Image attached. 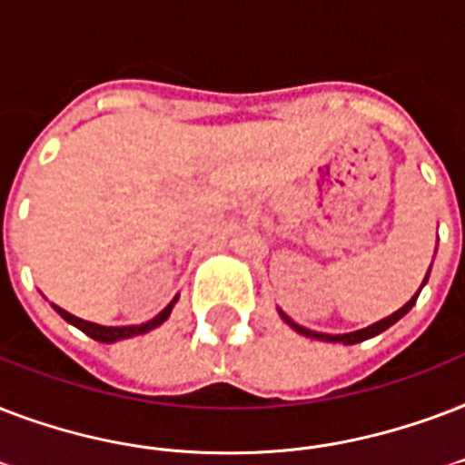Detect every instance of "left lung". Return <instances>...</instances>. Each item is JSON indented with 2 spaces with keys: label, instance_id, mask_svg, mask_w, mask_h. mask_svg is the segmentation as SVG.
I'll return each mask as SVG.
<instances>
[{
  "label": "left lung",
  "instance_id": "1",
  "mask_svg": "<svg viewBox=\"0 0 465 465\" xmlns=\"http://www.w3.org/2000/svg\"><path fill=\"white\" fill-rule=\"evenodd\" d=\"M427 276H430V272H427ZM427 276H424V282H427ZM424 282H422V286H424ZM420 291H422V289H420ZM420 291H417L415 296L410 298L408 303L402 305L401 311H395L393 315H388L386 320H379V322H373V325L363 327V330H359V332H349V334H322V332H311V330H305V327L296 325V322H293V320H291V318H286L283 312H282V318H283V322H289V325L293 327L296 332L305 334V337H312V340L341 341V344H356V341H363V340H369V337H376V334H381V332H383V330H388V327H391V325H395V322H398V320H401L402 315H405V312H408L410 308H412V305H415L417 296H420Z\"/></svg>",
  "mask_w": 465,
  "mask_h": 465
}]
</instances>
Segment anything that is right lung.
<instances>
[{
	"label": "right lung",
	"instance_id": "obj_1",
	"mask_svg": "<svg viewBox=\"0 0 465 465\" xmlns=\"http://www.w3.org/2000/svg\"><path fill=\"white\" fill-rule=\"evenodd\" d=\"M174 303H176V298H174V301H172V303L167 305V308H164V311L160 312V315H157V318L147 320V322H143V325H128V327H104V325H96V322H86V320L74 318L72 312L63 311V308H57V305H53V308H55V311L60 312V315H63V318L67 320V322H70V325L79 327L82 332L89 334L92 340L106 341V344H111V341L128 340V337H135V334H145V332H150V330H154V327H160L162 322H164V320L169 318V312H172Z\"/></svg>",
	"mask_w": 465,
	"mask_h": 465
}]
</instances>
